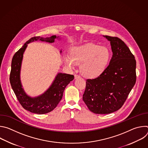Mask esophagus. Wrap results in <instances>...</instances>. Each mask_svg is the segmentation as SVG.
<instances>
[{
    "label": "esophagus",
    "mask_w": 148,
    "mask_h": 148,
    "mask_svg": "<svg viewBox=\"0 0 148 148\" xmlns=\"http://www.w3.org/2000/svg\"><path fill=\"white\" fill-rule=\"evenodd\" d=\"M74 77H75V79H77V78H80V76L78 74H75L74 75Z\"/></svg>",
    "instance_id": "1"
}]
</instances>
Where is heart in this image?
Wrapping results in <instances>:
<instances>
[{
  "mask_svg": "<svg viewBox=\"0 0 148 148\" xmlns=\"http://www.w3.org/2000/svg\"><path fill=\"white\" fill-rule=\"evenodd\" d=\"M110 58L111 52L107 47L88 43L73 47L70 55L64 54L63 60L64 64L70 68L81 64L80 70L82 75L95 78L106 70Z\"/></svg>",
  "mask_w": 148,
  "mask_h": 148,
  "instance_id": "b5f03b06",
  "label": "heart"
}]
</instances>
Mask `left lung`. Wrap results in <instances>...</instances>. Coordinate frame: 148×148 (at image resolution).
<instances>
[{"mask_svg":"<svg viewBox=\"0 0 148 148\" xmlns=\"http://www.w3.org/2000/svg\"><path fill=\"white\" fill-rule=\"evenodd\" d=\"M110 42L112 57L105 71L86 81L82 99L95 114H108L120 109L136 82V60L124 42L103 36Z\"/></svg>","mask_w":148,"mask_h":148,"instance_id":"1","label":"left lung"}]
</instances>
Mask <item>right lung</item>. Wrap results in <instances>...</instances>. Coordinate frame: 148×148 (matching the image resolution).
Instances as JSON below:
<instances>
[{"mask_svg": "<svg viewBox=\"0 0 148 148\" xmlns=\"http://www.w3.org/2000/svg\"><path fill=\"white\" fill-rule=\"evenodd\" d=\"M56 38L61 39L60 37L56 35L46 38L40 36L32 37L14 54L12 60L10 74L12 88L22 106L32 113L45 114L53 111L61 100L66 86L74 78L73 75L58 73L49 88L44 93L34 97L28 95L23 88L20 79V71L23 54L27 45L37 40L52 43L55 41Z\"/></svg>", "mask_w": 148, "mask_h": 148, "instance_id": "obj_1", "label": "right lung"}]
</instances>
